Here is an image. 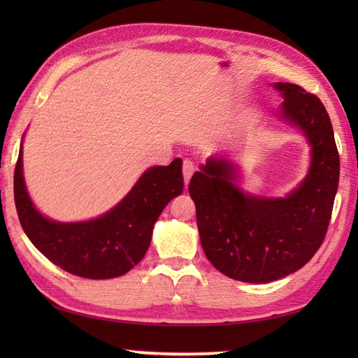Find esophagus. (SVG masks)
<instances>
[{
    "instance_id": "obj_1",
    "label": "esophagus",
    "mask_w": 358,
    "mask_h": 358,
    "mask_svg": "<svg viewBox=\"0 0 358 358\" xmlns=\"http://www.w3.org/2000/svg\"><path fill=\"white\" fill-rule=\"evenodd\" d=\"M194 173V163L191 162V159H185L183 162V177H185V185L187 187L189 185V180H191Z\"/></svg>"
}]
</instances>
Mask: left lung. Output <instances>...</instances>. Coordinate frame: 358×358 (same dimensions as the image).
<instances>
[{
	"label": "left lung",
	"instance_id": "obj_1",
	"mask_svg": "<svg viewBox=\"0 0 358 358\" xmlns=\"http://www.w3.org/2000/svg\"><path fill=\"white\" fill-rule=\"evenodd\" d=\"M283 96L278 117L299 127L310 148L306 177L286 196H262L238 186L240 167L209 157L189 194L208 260L226 277L269 283L301 269L322 246L336 199L340 157L323 103L291 83H273Z\"/></svg>",
	"mask_w": 358,
	"mask_h": 358
}]
</instances>
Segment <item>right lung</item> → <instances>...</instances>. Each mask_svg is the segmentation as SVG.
Here are the masks:
<instances>
[{"instance_id": "right-lung-1", "label": "right lung", "mask_w": 358, "mask_h": 358, "mask_svg": "<svg viewBox=\"0 0 358 358\" xmlns=\"http://www.w3.org/2000/svg\"><path fill=\"white\" fill-rule=\"evenodd\" d=\"M181 159L154 166L106 214L87 222H55L30 200L22 175V143L13 175L15 206L32 245L66 272L104 280L124 275L148 252L152 231L166 204L183 192Z\"/></svg>"}]
</instances>
